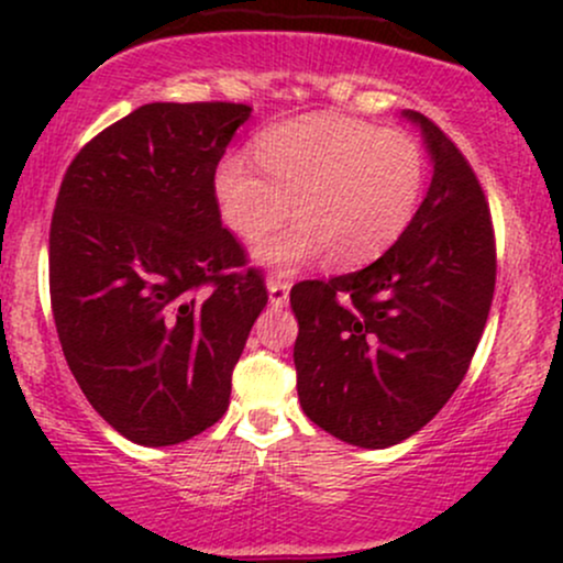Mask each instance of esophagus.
I'll return each mask as SVG.
<instances>
[{
    "instance_id": "34e87169",
    "label": "esophagus",
    "mask_w": 563,
    "mask_h": 563,
    "mask_svg": "<svg viewBox=\"0 0 563 563\" xmlns=\"http://www.w3.org/2000/svg\"><path fill=\"white\" fill-rule=\"evenodd\" d=\"M288 290H290V283L283 280V277L273 275L267 280V294H269V303H273L275 309L286 307L288 303Z\"/></svg>"
}]
</instances>
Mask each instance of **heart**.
Here are the masks:
<instances>
[{"label":"heart","instance_id":"heart-1","mask_svg":"<svg viewBox=\"0 0 563 563\" xmlns=\"http://www.w3.org/2000/svg\"><path fill=\"white\" fill-rule=\"evenodd\" d=\"M254 158L219 161L214 196L224 224L267 235L294 211L296 222L256 245L267 267L294 269L328 251L335 267H363L391 249L418 214L426 153L402 129H380L344 113H309L267 126Z\"/></svg>","mask_w":563,"mask_h":563}]
</instances>
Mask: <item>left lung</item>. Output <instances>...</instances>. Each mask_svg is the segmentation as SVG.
Returning <instances> with one entry per match:
<instances>
[{
	"instance_id": "obj_1",
	"label": "left lung",
	"mask_w": 563,
	"mask_h": 563,
	"mask_svg": "<svg viewBox=\"0 0 563 563\" xmlns=\"http://www.w3.org/2000/svg\"><path fill=\"white\" fill-rule=\"evenodd\" d=\"M434 174L405 235L360 273L290 290L301 410L346 444L384 450L421 431L466 376L495 294V235L482 185L434 121Z\"/></svg>"
}]
</instances>
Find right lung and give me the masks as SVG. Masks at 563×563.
I'll return each mask as SVG.
<instances>
[{
	"label": "right lung",
	"mask_w": 563,
	"mask_h": 563,
	"mask_svg": "<svg viewBox=\"0 0 563 563\" xmlns=\"http://www.w3.org/2000/svg\"><path fill=\"white\" fill-rule=\"evenodd\" d=\"M241 102H151L81 147L49 228L57 339L84 397L142 448L224 416L232 367L267 303L219 219L214 172Z\"/></svg>",
	"instance_id": "add662e5"
}]
</instances>
